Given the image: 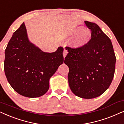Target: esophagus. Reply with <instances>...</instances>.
<instances>
[{"mask_svg": "<svg viewBox=\"0 0 124 124\" xmlns=\"http://www.w3.org/2000/svg\"><path fill=\"white\" fill-rule=\"evenodd\" d=\"M67 53H68V52H67V50H66V49H65V50H63V55L64 58H65L66 56Z\"/></svg>", "mask_w": 124, "mask_h": 124, "instance_id": "1", "label": "esophagus"}]
</instances>
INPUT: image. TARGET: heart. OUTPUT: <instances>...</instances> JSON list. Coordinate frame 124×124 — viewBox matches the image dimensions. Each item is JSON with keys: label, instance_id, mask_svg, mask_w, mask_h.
Returning a JSON list of instances; mask_svg holds the SVG:
<instances>
[{"label": "heart", "instance_id": "b5f03b06", "mask_svg": "<svg viewBox=\"0 0 124 124\" xmlns=\"http://www.w3.org/2000/svg\"><path fill=\"white\" fill-rule=\"evenodd\" d=\"M74 33H78L77 37L72 41V46L77 48H80L86 45L91 37V33L90 31L88 29H84L82 26L75 29Z\"/></svg>", "mask_w": 124, "mask_h": 124}]
</instances>
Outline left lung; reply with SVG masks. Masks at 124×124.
<instances>
[{
    "mask_svg": "<svg viewBox=\"0 0 124 124\" xmlns=\"http://www.w3.org/2000/svg\"><path fill=\"white\" fill-rule=\"evenodd\" d=\"M91 37L80 48L66 47L68 54L64 62L68 66V80L71 91L83 99L99 96L113 80L116 58L109 37L95 23L85 21Z\"/></svg>",
    "mask_w": 124,
    "mask_h": 124,
    "instance_id": "8db88e82",
    "label": "left lung"
}]
</instances>
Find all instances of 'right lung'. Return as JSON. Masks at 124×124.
<instances>
[{"instance_id": "add662e5", "label": "right lung", "mask_w": 124, "mask_h": 124, "mask_svg": "<svg viewBox=\"0 0 124 124\" xmlns=\"http://www.w3.org/2000/svg\"><path fill=\"white\" fill-rule=\"evenodd\" d=\"M63 51L59 46L55 52H43L29 42L23 23L5 50L4 69L8 83L24 96L44 95L49 88V79L63 63Z\"/></svg>"}]
</instances>
